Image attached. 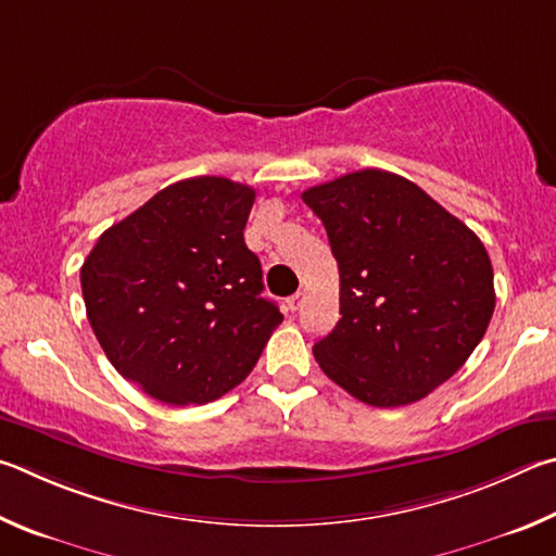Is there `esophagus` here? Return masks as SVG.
Returning a JSON list of instances; mask_svg holds the SVG:
<instances>
[{"instance_id":"esophagus-1","label":"esophagus","mask_w":556,"mask_h":556,"mask_svg":"<svg viewBox=\"0 0 556 556\" xmlns=\"http://www.w3.org/2000/svg\"><path fill=\"white\" fill-rule=\"evenodd\" d=\"M300 305H303V293H295L286 298V309H290V313H298Z\"/></svg>"}]
</instances>
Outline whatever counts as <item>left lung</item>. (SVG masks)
I'll use <instances>...</instances> for the list:
<instances>
[{
	"label": "left lung",
	"mask_w": 556,
	"mask_h": 556,
	"mask_svg": "<svg viewBox=\"0 0 556 556\" xmlns=\"http://www.w3.org/2000/svg\"><path fill=\"white\" fill-rule=\"evenodd\" d=\"M339 266V323L313 346L323 371L374 407L417 403L459 371L489 329L493 268L481 239L422 188L366 168L315 185Z\"/></svg>",
	"instance_id": "left-lung-1"
}]
</instances>
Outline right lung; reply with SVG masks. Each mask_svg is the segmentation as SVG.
Masks as SVG:
<instances>
[{
    "mask_svg": "<svg viewBox=\"0 0 556 556\" xmlns=\"http://www.w3.org/2000/svg\"><path fill=\"white\" fill-rule=\"evenodd\" d=\"M253 200L249 185L217 175L173 182L112 224L83 263L97 342L155 401H217L283 323L261 298V261L243 241Z\"/></svg>",
    "mask_w": 556,
    "mask_h": 556,
    "instance_id": "right-lung-1",
    "label": "right lung"
}]
</instances>
